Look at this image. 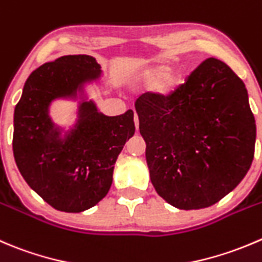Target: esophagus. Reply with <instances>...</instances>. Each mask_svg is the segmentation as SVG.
I'll list each match as a JSON object with an SVG mask.
<instances>
[{
    "label": "esophagus",
    "mask_w": 262,
    "mask_h": 262,
    "mask_svg": "<svg viewBox=\"0 0 262 262\" xmlns=\"http://www.w3.org/2000/svg\"><path fill=\"white\" fill-rule=\"evenodd\" d=\"M134 124H136V129H137V130H138L139 120H138V115H137V114H134Z\"/></svg>",
    "instance_id": "esophagus-1"
}]
</instances>
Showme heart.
Returning a JSON list of instances; mask_svg holds the SVG:
<instances>
[{"label":"heart","mask_w":262,"mask_h":262,"mask_svg":"<svg viewBox=\"0 0 262 262\" xmlns=\"http://www.w3.org/2000/svg\"><path fill=\"white\" fill-rule=\"evenodd\" d=\"M157 78L155 83V88L157 92L162 93V95H167V93L172 92L177 90L180 84V74L175 70L167 69L166 65H157V67L151 68L146 72L147 79Z\"/></svg>","instance_id":"heart-1"}]
</instances>
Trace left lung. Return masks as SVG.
Instances as JSON below:
<instances>
[{
  "mask_svg": "<svg viewBox=\"0 0 262 262\" xmlns=\"http://www.w3.org/2000/svg\"><path fill=\"white\" fill-rule=\"evenodd\" d=\"M136 111L151 182L167 204L205 209L247 174L255 118L245 83L223 61L205 60L167 96L144 93Z\"/></svg>",
  "mask_w": 262,
  "mask_h": 262,
  "instance_id": "obj_1",
  "label": "left lung"
}]
</instances>
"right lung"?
Wrapping results in <instances>:
<instances>
[{
  "instance_id": "right-lung-1",
  "label": "right lung",
  "mask_w": 262,
  "mask_h": 262,
  "mask_svg": "<svg viewBox=\"0 0 262 262\" xmlns=\"http://www.w3.org/2000/svg\"><path fill=\"white\" fill-rule=\"evenodd\" d=\"M100 75L92 56L58 57L29 75L15 107L12 151L19 171L34 192L60 211H84L107 194L114 164L136 130L133 110L106 116L92 101H85L75 128L60 138L48 116L51 102L75 96L85 82Z\"/></svg>"
}]
</instances>
